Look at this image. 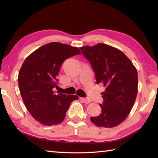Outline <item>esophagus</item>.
I'll return each instance as SVG.
<instances>
[{
  "label": "esophagus",
  "instance_id": "34e87169",
  "mask_svg": "<svg viewBox=\"0 0 158 158\" xmlns=\"http://www.w3.org/2000/svg\"><path fill=\"white\" fill-rule=\"evenodd\" d=\"M81 101L83 102H84V103H85V104H89V103L91 102V100H90V99H89V98H81Z\"/></svg>",
  "mask_w": 158,
  "mask_h": 158
}]
</instances>
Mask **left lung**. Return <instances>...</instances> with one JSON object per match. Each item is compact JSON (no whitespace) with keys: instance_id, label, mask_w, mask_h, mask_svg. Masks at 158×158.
Returning <instances> with one entry per match:
<instances>
[{"instance_id":"8db88e82","label":"left lung","mask_w":158,"mask_h":158,"mask_svg":"<svg viewBox=\"0 0 158 158\" xmlns=\"http://www.w3.org/2000/svg\"><path fill=\"white\" fill-rule=\"evenodd\" d=\"M95 73L98 84L106 88L102 93L101 114L91 117L96 126L114 127L123 122L132 110L138 91L137 69L121 50L98 43L80 47Z\"/></svg>"}]
</instances>
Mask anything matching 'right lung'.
Returning <instances> with one entry per match:
<instances>
[{
    "label": "right lung",
    "instance_id": "add662e5",
    "mask_svg": "<svg viewBox=\"0 0 158 158\" xmlns=\"http://www.w3.org/2000/svg\"><path fill=\"white\" fill-rule=\"evenodd\" d=\"M81 53L76 47L50 42L26 58L19 73V89L23 103L37 121L46 126L63 121L72 102L78 96L55 93L58 72L67 58Z\"/></svg>",
    "mask_w": 158,
    "mask_h": 158
}]
</instances>
